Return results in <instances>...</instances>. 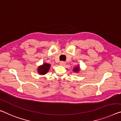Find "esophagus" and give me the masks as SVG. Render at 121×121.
<instances>
[{
    "label": "esophagus",
    "instance_id": "34e87169",
    "mask_svg": "<svg viewBox=\"0 0 121 121\" xmlns=\"http://www.w3.org/2000/svg\"><path fill=\"white\" fill-rule=\"evenodd\" d=\"M59 64H60V65H62V66H64L66 64V63L64 62H60V63H59Z\"/></svg>",
    "mask_w": 121,
    "mask_h": 121
}]
</instances>
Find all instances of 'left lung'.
Segmentation results:
<instances>
[{
	"label": "left lung",
	"mask_w": 121,
	"mask_h": 121,
	"mask_svg": "<svg viewBox=\"0 0 121 121\" xmlns=\"http://www.w3.org/2000/svg\"><path fill=\"white\" fill-rule=\"evenodd\" d=\"M79 71H80V66H79V65H77V66H76V67H74L73 68V71L74 72L78 73V72Z\"/></svg>",
	"instance_id": "1"
}]
</instances>
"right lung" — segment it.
<instances>
[{
    "label": "right lung",
    "mask_w": 121,
    "mask_h": 121,
    "mask_svg": "<svg viewBox=\"0 0 121 121\" xmlns=\"http://www.w3.org/2000/svg\"><path fill=\"white\" fill-rule=\"evenodd\" d=\"M51 64L47 63H44L42 65H40L37 68V71L39 75H44L46 74L49 71Z\"/></svg>",
    "instance_id": "right-lung-1"
}]
</instances>
